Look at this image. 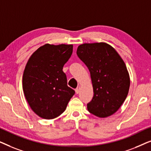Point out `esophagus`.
Segmentation results:
<instances>
[{
	"label": "esophagus",
	"instance_id": "obj_1",
	"mask_svg": "<svg viewBox=\"0 0 151 151\" xmlns=\"http://www.w3.org/2000/svg\"><path fill=\"white\" fill-rule=\"evenodd\" d=\"M76 94H78L80 93V87H77L76 88Z\"/></svg>",
	"mask_w": 151,
	"mask_h": 151
}]
</instances>
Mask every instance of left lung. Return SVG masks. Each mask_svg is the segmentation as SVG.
<instances>
[{"label": "left lung", "instance_id": "obj_1", "mask_svg": "<svg viewBox=\"0 0 151 151\" xmlns=\"http://www.w3.org/2000/svg\"><path fill=\"white\" fill-rule=\"evenodd\" d=\"M77 55L90 71L93 97L87 104L91 113L99 117L113 115L127 98L130 78L127 67L114 48L104 42L80 45Z\"/></svg>", "mask_w": 151, "mask_h": 151}]
</instances>
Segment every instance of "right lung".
<instances>
[{"label": "right lung", "instance_id": "obj_1", "mask_svg": "<svg viewBox=\"0 0 151 151\" xmlns=\"http://www.w3.org/2000/svg\"><path fill=\"white\" fill-rule=\"evenodd\" d=\"M72 52V45L46 44L37 49L27 63L22 77L24 94L31 109L40 117H58L75 94L67 86L63 71Z\"/></svg>", "mask_w": 151, "mask_h": 151}]
</instances>
